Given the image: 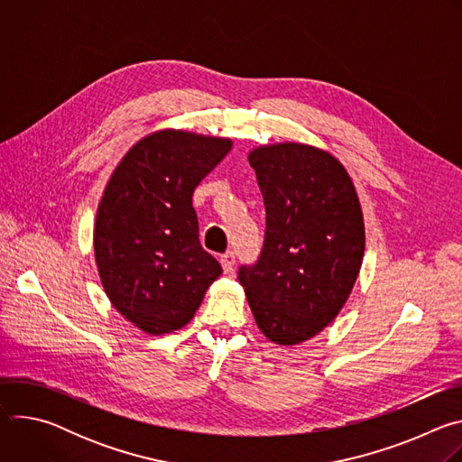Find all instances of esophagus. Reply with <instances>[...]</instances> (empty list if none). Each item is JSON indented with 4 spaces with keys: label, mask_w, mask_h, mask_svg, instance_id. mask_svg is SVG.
Here are the masks:
<instances>
[{
    "label": "esophagus",
    "mask_w": 462,
    "mask_h": 462,
    "mask_svg": "<svg viewBox=\"0 0 462 462\" xmlns=\"http://www.w3.org/2000/svg\"><path fill=\"white\" fill-rule=\"evenodd\" d=\"M234 263H236L234 252H225V254L221 255V267H223V271H225L226 274L234 271Z\"/></svg>",
    "instance_id": "34e87169"
}]
</instances>
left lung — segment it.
Instances as JSON below:
<instances>
[{"label": "left lung", "instance_id": "obj_1", "mask_svg": "<svg viewBox=\"0 0 462 462\" xmlns=\"http://www.w3.org/2000/svg\"><path fill=\"white\" fill-rule=\"evenodd\" d=\"M267 212L255 265L237 280L259 331L280 346L316 337L346 305L358 278L365 230L355 184L342 162L300 143L248 153Z\"/></svg>", "mask_w": 462, "mask_h": 462}]
</instances>
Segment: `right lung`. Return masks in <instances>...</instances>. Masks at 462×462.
I'll list each match as a JSON object with an SVG mask.
<instances>
[{
  "mask_svg": "<svg viewBox=\"0 0 462 462\" xmlns=\"http://www.w3.org/2000/svg\"><path fill=\"white\" fill-rule=\"evenodd\" d=\"M230 148V139L161 129L122 157L104 189L93 234L100 282L148 335L184 327L223 273L201 246L191 195Z\"/></svg>",
  "mask_w": 462,
  "mask_h": 462,
  "instance_id": "add662e5",
  "label": "right lung"
}]
</instances>
